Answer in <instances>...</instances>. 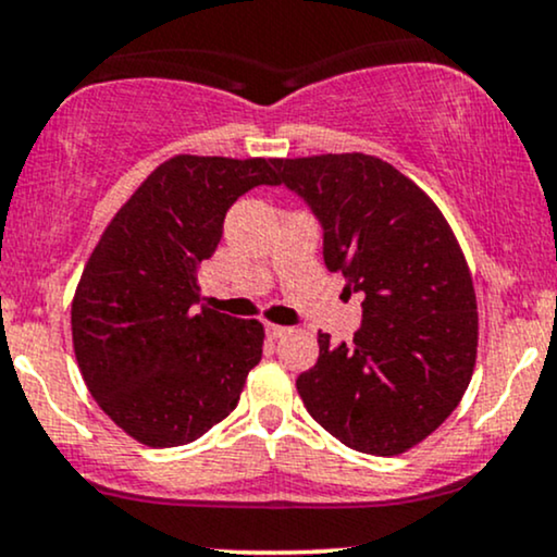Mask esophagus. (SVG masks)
Masks as SVG:
<instances>
[{
	"mask_svg": "<svg viewBox=\"0 0 557 557\" xmlns=\"http://www.w3.org/2000/svg\"><path fill=\"white\" fill-rule=\"evenodd\" d=\"M264 330H267V335L272 337V341H277V337L290 335V327H280V324H270V322L264 324Z\"/></svg>",
	"mask_w": 557,
	"mask_h": 557,
	"instance_id": "esophagus-1",
	"label": "esophagus"
}]
</instances>
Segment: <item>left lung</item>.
Instances as JSON below:
<instances>
[{
    "label": "left lung",
    "mask_w": 557,
    "mask_h": 557,
    "mask_svg": "<svg viewBox=\"0 0 557 557\" xmlns=\"http://www.w3.org/2000/svg\"><path fill=\"white\" fill-rule=\"evenodd\" d=\"M324 230V264L361 293L354 343L319 332L296 380L306 411L343 445L398 456L463 398L476 361V293L450 225L417 183L369 154L280 159Z\"/></svg>",
    "instance_id": "left-lung-1"
}]
</instances>
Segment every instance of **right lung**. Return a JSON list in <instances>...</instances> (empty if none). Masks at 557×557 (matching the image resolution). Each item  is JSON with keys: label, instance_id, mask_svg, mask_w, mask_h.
Instances as JSON below:
<instances>
[{"label": "right lung", "instance_id": "obj_1", "mask_svg": "<svg viewBox=\"0 0 557 557\" xmlns=\"http://www.w3.org/2000/svg\"><path fill=\"white\" fill-rule=\"evenodd\" d=\"M280 159L177 154L151 172L101 233L73 298L86 387L149 447L194 443L238 406L264 327L201 304L198 270L227 209L277 185Z\"/></svg>", "mask_w": 557, "mask_h": 557}]
</instances>
